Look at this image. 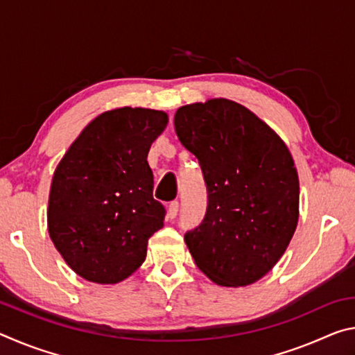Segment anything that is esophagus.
Instances as JSON below:
<instances>
[{"mask_svg":"<svg viewBox=\"0 0 355 355\" xmlns=\"http://www.w3.org/2000/svg\"><path fill=\"white\" fill-rule=\"evenodd\" d=\"M178 208H180V203L177 200H173L169 203V207H167V216H169L171 219L175 218L178 214Z\"/></svg>","mask_w":355,"mask_h":355,"instance_id":"1","label":"esophagus"}]
</instances>
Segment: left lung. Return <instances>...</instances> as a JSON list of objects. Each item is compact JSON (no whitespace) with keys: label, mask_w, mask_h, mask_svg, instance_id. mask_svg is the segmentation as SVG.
I'll return each instance as SVG.
<instances>
[{"label":"left lung","mask_w":355,"mask_h":355,"mask_svg":"<svg viewBox=\"0 0 355 355\" xmlns=\"http://www.w3.org/2000/svg\"><path fill=\"white\" fill-rule=\"evenodd\" d=\"M199 159L208 205L184 241L222 286L261 279L284 255L299 214V178L284 141L248 107L225 98L182 106L173 119Z\"/></svg>","instance_id":"8db88e82"}]
</instances>
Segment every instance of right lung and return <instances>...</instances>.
<instances>
[{
  "mask_svg": "<svg viewBox=\"0 0 355 355\" xmlns=\"http://www.w3.org/2000/svg\"><path fill=\"white\" fill-rule=\"evenodd\" d=\"M167 114L119 107L100 114L53 175L48 232L65 263L95 284H117L146 260L148 238L163 227L166 208L153 199L147 163Z\"/></svg>",
  "mask_w": 355,
  "mask_h": 355,
  "instance_id": "obj_1",
  "label": "right lung"
}]
</instances>
